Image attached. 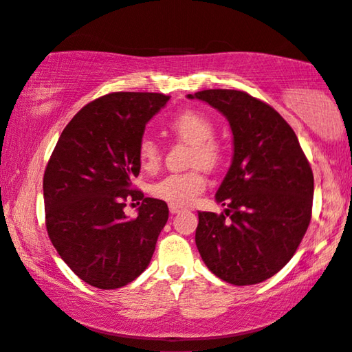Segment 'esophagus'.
<instances>
[{
	"label": "esophagus",
	"mask_w": 352,
	"mask_h": 352,
	"mask_svg": "<svg viewBox=\"0 0 352 352\" xmlns=\"http://www.w3.org/2000/svg\"><path fill=\"white\" fill-rule=\"evenodd\" d=\"M168 210H170L172 214H179V212H184L185 208H182V206H177V204H168Z\"/></svg>",
	"instance_id": "esophagus-1"
}]
</instances>
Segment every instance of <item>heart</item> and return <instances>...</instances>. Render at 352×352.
Listing matches in <instances>:
<instances>
[{"label": "heart", "mask_w": 352, "mask_h": 352, "mask_svg": "<svg viewBox=\"0 0 352 352\" xmlns=\"http://www.w3.org/2000/svg\"><path fill=\"white\" fill-rule=\"evenodd\" d=\"M168 129L184 142L193 144L190 164L214 168L222 159V149L214 142L215 129L208 117L196 111H182L168 122ZM138 159L144 170H156L161 162V148L153 138L144 137L138 144ZM206 188V179L198 168L185 173H170L151 186L156 198L170 204L186 206Z\"/></svg>", "instance_id": "b5f03b06"}]
</instances>
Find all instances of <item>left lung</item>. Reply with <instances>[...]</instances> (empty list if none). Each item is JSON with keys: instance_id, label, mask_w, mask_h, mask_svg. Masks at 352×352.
Instances as JSON below:
<instances>
[{"instance_id": "left-lung-1", "label": "left lung", "mask_w": 352, "mask_h": 352, "mask_svg": "<svg viewBox=\"0 0 352 352\" xmlns=\"http://www.w3.org/2000/svg\"><path fill=\"white\" fill-rule=\"evenodd\" d=\"M228 120L230 168L215 201L223 214L198 212L196 246L208 269L245 287L274 277L288 264L312 212L314 175L296 133L274 107L238 90L188 95Z\"/></svg>"}]
</instances>
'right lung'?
Segmentation results:
<instances>
[{"label": "right lung", "instance_id": "1", "mask_svg": "<svg viewBox=\"0 0 352 352\" xmlns=\"http://www.w3.org/2000/svg\"><path fill=\"white\" fill-rule=\"evenodd\" d=\"M168 96L109 93L82 107L60 133L43 177L46 230L60 259L91 287L116 289L149 265L168 219L161 199L132 188L144 127ZM142 200L137 219L124 201ZM139 204V203H138Z\"/></svg>", "mask_w": 352, "mask_h": 352}]
</instances>
